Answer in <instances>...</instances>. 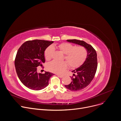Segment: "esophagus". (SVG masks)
<instances>
[{"instance_id": "esophagus-1", "label": "esophagus", "mask_w": 121, "mask_h": 121, "mask_svg": "<svg viewBox=\"0 0 121 121\" xmlns=\"http://www.w3.org/2000/svg\"><path fill=\"white\" fill-rule=\"evenodd\" d=\"M56 75L58 76V77H59V78H63V76H62V75H59V74H56Z\"/></svg>"}]
</instances>
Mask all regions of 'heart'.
Instances as JSON below:
<instances>
[{"label":"heart","instance_id":"obj_1","mask_svg":"<svg viewBox=\"0 0 121 121\" xmlns=\"http://www.w3.org/2000/svg\"><path fill=\"white\" fill-rule=\"evenodd\" d=\"M56 48L65 54V59L68 62L70 67L73 68H77L82 65L87 57V51L83 46L75 47L70 43H63L50 46L45 50L44 56L47 60L52 57L54 49ZM67 62L66 61L59 62L54 60L48 64V69L51 72L62 74L68 66Z\"/></svg>","mask_w":121,"mask_h":121}]
</instances>
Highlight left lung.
Segmentation results:
<instances>
[{
    "label": "left lung",
    "instance_id": "1",
    "mask_svg": "<svg viewBox=\"0 0 121 121\" xmlns=\"http://www.w3.org/2000/svg\"><path fill=\"white\" fill-rule=\"evenodd\" d=\"M67 41L82 46L87 50L88 55L85 61L80 67L72 71L74 73L71 77L72 81L69 84L65 85L71 91H78L87 87L93 79L98 66L97 55L93 47L83 41L73 39Z\"/></svg>",
    "mask_w": 121,
    "mask_h": 121
}]
</instances>
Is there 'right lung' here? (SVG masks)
<instances>
[{"label":"right lung","mask_w":121,"mask_h":121,"mask_svg":"<svg viewBox=\"0 0 121 121\" xmlns=\"http://www.w3.org/2000/svg\"><path fill=\"white\" fill-rule=\"evenodd\" d=\"M53 41L41 40L28 41L19 48L15 59L16 71L20 80L28 88L40 91L46 88L54 74L38 73L37 67L45 62L44 51Z\"/></svg>","instance_id":"right-lung-1"}]
</instances>
